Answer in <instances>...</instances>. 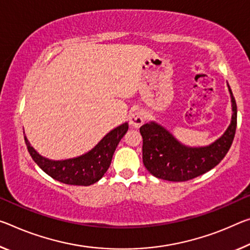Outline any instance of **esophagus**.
I'll return each mask as SVG.
<instances>
[{"label":"esophagus","mask_w":250,"mask_h":250,"mask_svg":"<svg viewBox=\"0 0 250 250\" xmlns=\"http://www.w3.org/2000/svg\"><path fill=\"white\" fill-rule=\"evenodd\" d=\"M129 121H130V125L134 126V128H139V126L144 124V121H145L144 111L140 109L133 110L132 113L130 114Z\"/></svg>","instance_id":"34e87169"}]
</instances>
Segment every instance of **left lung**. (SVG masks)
<instances>
[{
	"label": "left lung",
	"instance_id": "obj_1",
	"mask_svg": "<svg viewBox=\"0 0 250 250\" xmlns=\"http://www.w3.org/2000/svg\"><path fill=\"white\" fill-rule=\"evenodd\" d=\"M232 118L223 137L208 146L189 148L178 142L167 130L150 122L140 126L144 139L142 161L152 176L168 181H187L201 176L219 164L229 151L237 128V104L230 86Z\"/></svg>",
	"mask_w": 250,
	"mask_h": 250
}]
</instances>
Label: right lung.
Instances as JSON below:
<instances>
[{
    "mask_svg": "<svg viewBox=\"0 0 250 250\" xmlns=\"http://www.w3.org/2000/svg\"><path fill=\"white\" fill-rule=\"evenodd\" d=\"M128 128L129 125L125 122L110 131L88 153L61 161L49 160L40 156L25 137L24 140L30 156L46 175L65 185L90 186L100 180L109 169L116 148Z\"/></svg>",
    "mask_w": 250,
    "mask_h": 250,
    "instance_id": "1",
    "label": "right lung"
}]
</instances>
